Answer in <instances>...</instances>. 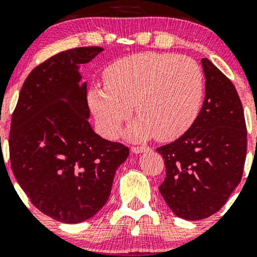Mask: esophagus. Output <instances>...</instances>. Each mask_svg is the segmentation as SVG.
<instances>
[{
    "label": "esophagus",
    "instance_id": "esophagus-1",
    "mask_svg": "<svg viewBox=\"0 0 257 257\" xmlns=\"http://www.w3.org/2000/svg\"><path fill=\"white\" fill-rule=\"evenodd\" d=\"M150 150V147L149 146H133L132 147V152L133 153H143V152H145V151H149Z\"/></svg>",
    "mask_w": 257,
    "mask_h": 257
}]
</instances>
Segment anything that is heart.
Listing matches in <instances>:
<instances>
[{
	"label": "heart",
	"mask_w": 257,
	"mask_h": 257,
	"mask_svg": "<svg viewBox=\"0 0 257 257\" xmlns=\"http://www.w3.org/2000/svg\"><path fill=\"white\" fill-rule=\"evenodd\" d=\"M105 87L88 91V102L102 134L114 138L138 116L131 137L174 140L192 125L203 95L199 65L184 55L146 52L118 59L104 72Z\"/></svg>",
	"instance_id": "heart-1"
}]
</instances>
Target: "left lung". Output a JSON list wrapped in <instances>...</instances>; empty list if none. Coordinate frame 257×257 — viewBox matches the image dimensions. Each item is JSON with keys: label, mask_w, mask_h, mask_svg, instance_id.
<instances>
[{"label": "left lung", "mask_w": 257, "mask_h": 257, "mask_svg": "<svg viewBox=\"0 0 257 257\" xmlns=\"http://www.w3.org/2000/svg\"><path fill=\"white\" fill-rule=\"evenodd\" d=\"M205 98L184 135L161 146L166 179L159 186L176 216L202 220L219 211L240 182L246 157V125L234 85L202 59Z\"/></svg>", "instance_id": "8db88e82"}]
</instances>
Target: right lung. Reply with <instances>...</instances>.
<instances>
[{
	"mask_svg": "<svg viewBox=\"0 0 257 257\" xmlns=\"http://www.w3.org/2000/svg\"><path fill=\"white\" fill-rule=\"evenodd\" d=\"M104 49L79 47L35 67L12 114L11 166L18 184L44 215L65 223L94 216L110 197L129 149L99 137L88 122L81 64Z\"/></svg>",
	"mask_w": 257,
	"mask_h": 257,
	"instance_id": "add662e5",
	"label": "right lung"
}]
</instances>
